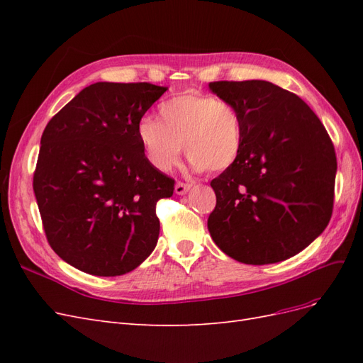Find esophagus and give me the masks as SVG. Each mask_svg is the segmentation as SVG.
I'll list each match as a JSON object with an SVG mask.
<instances>
[{
  "instance_id": "1",
  "label": "esophagus",
  "mask_w": 363,
  "mask_h": 363,
  "mask_svg": "<svg viewBox=\"0 0 363 363\" xmlns=\"http://www.w3.org/2000/svg\"><path fill=\"white\" fill-rule=\"evenodd\" d=\"M191 188H192L191 183L179 182V183H175V194H177V195H184Z\"/></svg>"
}]
</instances>
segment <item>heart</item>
I'll list each match as a JSON object with an SVG mask.
<instances>
[{"label": "heart", "instance_id": "b5f03b06", "mask_svg": "<svg viewBox=\"0 0 363 363\" xmlns=\"http://www.w3.org/2000/svg\"><path fill=\"white\" fill-rule=\"evenodd\" d=\"M138 138L147 159L159 171H169L184 145L195 171L223 172L242 151V118L232 103L188 91L162 103L159 119L142 118Z\"/></svg>", "mask_w": 363, "mask_h": 363}]
</instances>
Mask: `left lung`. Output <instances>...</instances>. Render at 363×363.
I'll use <instances>...</instances> for the list:
<instances>
[{
	"instance_id": "left-lung-1",
	"label": "left lung",
	"mask_w": 363,
	"mask_h": 363,
	"mask_svg": "<svg viewBox=\"0 0 363 363\" xmlns=\"http://www.w3.org/2000/svg\"><path fill=\"white\" fill-rule=\"evenodd\" d=\"M242 118L238 160L211 182L207 227L227 256L247 265L286 260L320 236L333 212L336 152L300 96L265 80L212 82Z\"/></svg>"
}]
</instances>
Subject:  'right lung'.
<instances>
[{
    "label": "right lung",
    "instance_id": "1",
    "mask_svg": "<svg viewBox=\"0 0 363 363\" xmlns=\"http://www.w3.org/2000/svg\"><path fill=\"white\" fill-rule=\"evenodd\" d=\"M164 91L147 82L95 83L43 130L33 189L50 247L74 268L123 276L155 250L156 204L175 182L147 159L138 124Z\"/></svg>",
    "mask_w": 363,
    "mask_h": 363
}]
</instances>
